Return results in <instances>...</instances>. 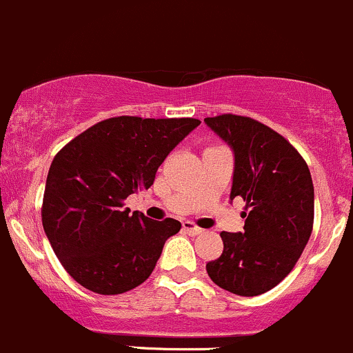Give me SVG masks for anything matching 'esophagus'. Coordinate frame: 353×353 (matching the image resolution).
Listing matches in <instances>:
<instances>
[{
  "instance_id": "1",
  "label": "esophagus",
  "mask_w": 353,
  "mask_h": 353,
  "mask_svg": "<svg viewBox=\"0 0 353 353\" xmlns=\"http://www.w3.org/2000/svg\"><path fill=\"white\" fill-rule=\"evenodd\" d=\"M183 231L188 232V234H190V236H199V234H202V232H203L202 228L195 226V224L190 223V221H185V223H183Z\"/></svg>"
}]
</instances>
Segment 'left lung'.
Returning a JSON list of instances; mask_svg holds the SVG:
<instances>
[{"mask_svg":"<svg viewBox=\"0 0 353 353\" xmlns=\"http://www.w3.org/2000/svg\"><path fill=\"white\" fill-rule=\"evenodd\" d=\"M234 154L231 201L250 207L243 232H221L224 250L205 265L214 284L260 296L292 270L314 219V187L306 161L281 134L258 121L224 114L203 119Z\"/></svg>","mask_w":353,"mask_h":353,"instance_id":"8db88e82","label":"left lung"}]
</instances>
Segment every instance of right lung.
Instances as JSON below:
<instances>
[{"label": "right lung", "instance_id": "obj_1", "mask_svg": "<svg viewBox=\"0 0 353 353\" xmlns=\"http://www.w3.org/2000/svg\"><path fill=\"white\" fill-rule=\"evenodd\" d=\"M199 123L123 115L95 123L57 152L46 181L42 224L78 284L112 296L150 277L181 224L130 214L123 201L151 187L166 156Z\"/></svg>", "mask_w": 353, "mask_h": 353}]
</instances>
